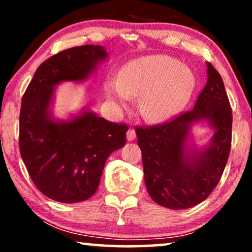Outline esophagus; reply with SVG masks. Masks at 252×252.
<instances>
[{
  "label": "esophagus",
  "instance_id": "esophagus-1",
  "mask_svg": "<svg viewBox=\"0 0 252 252\" xmlns=\"http://www.w3.org/2000/svg\"><path fill=\"white\" fill-rule=\"evenodd\" d=\"M135 137H136V134H135V130H134V128H129L128 130H127V140L133 141Z\"/></svg>",
  "mask_w": 252,
  "mask_h": 252
}]
</instances>
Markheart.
Wrapping results in <instances>:
<instances>
[{
	"instance_id": "obj_1",
	"label": "heart",
	"mask_w": 252,
	"mask_h": 252,
	"mask_svg": "<svg viewBox=\"0 0 252 252\" xmlns=\"http://www.w3.org/2000/svg\"><path fill=\"white\" fill-rule=\"evenodd\" d=\"M194 86L195 77L187 66L166 55H154L126 65L120 80L110 82L106 93L123 105L133 96H141L144 118L163 122L185 104Z\"/></svg>"
}]
</instances>
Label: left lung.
Segmentation results:
<instances>
[{
	"mask_svg": "<svg viewBox=\"0 0 252 252\" xmlns=\"http://www.w3.org/2000/svg\"><path fill=\"white\" fill-rule=\"evenodd\" d=\"M208 81L194 108L156 126L135 128L148 194L172 210L189 209L209 197L218 185L232 144V109L223 81L210 63ZM209 121L210 146L195 152L185 144L192 123Z\"/></svg>",
	"mask_w": 252,
	"mask_h": 252,
	"instance_id": "8db88e82",
	"label": "left lung"
}]
</instances>
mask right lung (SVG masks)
<instances>
[{
	"mask_svg": "<svg viewBox=\"0 0 252 252\" xmlns=\"http://www.w3.org/2000/svg\"><path fill=\"white\" fill-rule=\"evenodd\" d=\"M106 57L104 48L93 44L61 51L37 67L22 98L20 155L36 188L54 201L92 197L110 154L126 143V124L88 110L70 120H55L50 111L55 86L84 80Z\"/></svg>",
	"mask_w": 252,
	"mask_h": 252,
	"instance_id": "right-lung-1",
	"label": "right lung"
}]
</instances>
